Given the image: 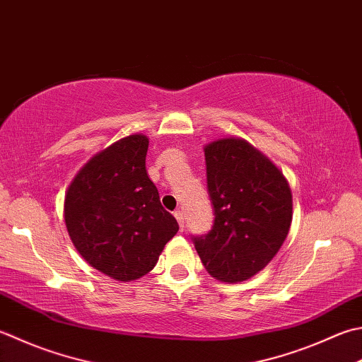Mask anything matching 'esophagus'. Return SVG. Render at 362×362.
<instances>
[{
	"mask_svg": "<svg viewBox=\"0 0 362 362\" xmlns=\"http://www.w3.org/2000/svg\"><path fill=\"white\" fill-rule=\"evenodd\" d=\"M174 216H175V219H177V223H179L180 230H183V224H185V218H183V211H182L180 209L175 210V211H174Z\"/></svg>",
	"mask_w": 362,
	"mask_h": 362,
	"instance_id": "34e87169",
	"label": "esophagus"
}]
</instances>
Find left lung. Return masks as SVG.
<instances>
[{
	"label": "left lung",
	"mask_w": 362,
	"mask_h": 362,
	"mask_svg": "<svg viewBox=\"0 0 362 362\" xmlns=\"http://www.w3.org/2000/svg\"><path fill=\"white\" fill-rule=\"evenodd\" d=\"M214 228L194 237L215 279L243 282L270 264L292 224V191L282 173L242 138L204 147Z\"/></svg>",
	"instance_id": "8db88e82"
}]
</instances>
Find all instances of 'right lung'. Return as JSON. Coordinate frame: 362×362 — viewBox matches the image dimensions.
<instances>
[{
    "instance_id": "add662e5",
    "label": "right lung",
    "mask_w": 362,
    "mask_h": 362,
    "mask_svg": "<svg viewBox=\"0 0 362 362\" xmlns=\"http://www.w3.org/2000/svg\"><path fill=\"white\" fill-rule=\"evenodd\" d=\"M148 139L130 134L103 148L70 183L64 219L76 251L112 279H139L177 230L146 171Z\"/></svg>"
}]
</instances>
